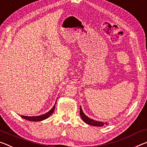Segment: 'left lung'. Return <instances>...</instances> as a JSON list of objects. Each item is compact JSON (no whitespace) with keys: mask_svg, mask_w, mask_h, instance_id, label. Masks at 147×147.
<instances>
[{"mask_svg":"<svg viewBox=\"0 0 147 147\" xmlns=\"http://www.w3.org/2000/svg\"><path fill=\"white\" fill-rule=\"evenodd\" d=\"M80 115L82 118V120L86 124L93 125V126H98L101 127L103 126L104 125H107V122H100V121H96L93 119H91L89 117H88L82 110V107L80 106Z\"/></svg>","mask_w":147,"mask_h":147,"instance_id":"1","label":"left lung"}]
</instances>
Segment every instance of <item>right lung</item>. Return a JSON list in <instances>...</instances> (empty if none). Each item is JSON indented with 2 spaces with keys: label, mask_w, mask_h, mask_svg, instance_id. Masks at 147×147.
<instances>
[{
  "label": "right lung",
  "mask_w": 147,
  "mask_h": 147,
  "mask_svg": "<svg viewBox=\"0 0 147 147\" xmlns=\"http://www.w3.org/2000/svg\"><path fill=\"white\" fill-rule=\"evenodd\" d=\"M55 104L56 102L55 103V105L52 107V109L50 111H49L48 113L44 114L40 116H21V117L24 118V119L29 120V121H32V122H39V121H42L48 118L50 115H52V114L53 113V111L55 110Z\"/></svg>",
  "instance_id": "obj_1"
}]
</instances>
